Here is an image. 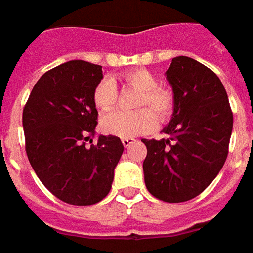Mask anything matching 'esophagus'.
Instances as JSON below:
<instances>
[{"mask_svg":"<svg viewBox=\"0 0 253 253\" xmlns=\"http://www.w3.org/2000/svg\"><path fill=\"white\" fill-rule=\"evenodd\" d=\"M135 137H123V144L125 146V147H129L130 144L135 143Z\"/></svg>","mask_w":253,"mask_h":253,"instance_id":"esophagus-1","label":"esophagus"}]
</instances>
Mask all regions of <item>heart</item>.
Masks as SVG:
<instances>
[{
    "mask_svg": "<svg viewBox=\"0 0 253 253\" xmlns=\"http://www.w3.org/2000/svg\"><path fill=\"white\" fill-rule=\"evenodd\" d=\"M124 84L137 89L136 107H147L132 113L113 111L102 118V128L110 135L120 137H132L144 133L156 125V117L160 121L168 120L173 111V96L169 90L157 86L156 76L143 69L125 73L121 77ZM93 102L100 110H110L116 106L117 88L110 80L97 84L93 90Z\"/></svg>",
    "mask_w": 253,
    "mask_h": 253,
    "instance_id": "b5f03b06",
    "label": "heart"
}]
</instances>
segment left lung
<instances>
[{
    "mask_svg": "<svg viewBox=\"0 0 253 253\" xmlns=\"http://www.w3.org/2000/svg\"><path fill=\"white\" fill-rule=\"evenodd\" d=\"M173 92L167 139H143L144 183L165 203H184L201 194L229 154L233 113L222 81L187 56L172 59L165 73Z\"/></svg>",
    "mask_w": 253,
    "mask_h": 253,
    "instance_id": "8db88e82",
    "label": "left lung"
}]
</instances>
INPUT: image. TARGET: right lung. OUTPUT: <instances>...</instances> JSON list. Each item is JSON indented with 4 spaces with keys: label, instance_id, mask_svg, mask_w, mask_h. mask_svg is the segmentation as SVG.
Listing matches in <instances>:
<instances>
[{
    "label": "right lung",
    "instance_id": "add662e5",
    "mask_svg": "<svg viewBox=\"0 0 253 253\" xmlns=\"http://www.w3.org/2000/svg\"><path fill=\"white\" fill-rule=\"evenodd\" d=\"M102 66L70 60L46 71L23 109L26 153L38 179L59 200L92 205L109 194L123 156L120 137L100 135L85 146L97 124L93 90Z\"/></svg>",
    "mask_w": 253,
    "mask_h": 253
}]
</instances>
